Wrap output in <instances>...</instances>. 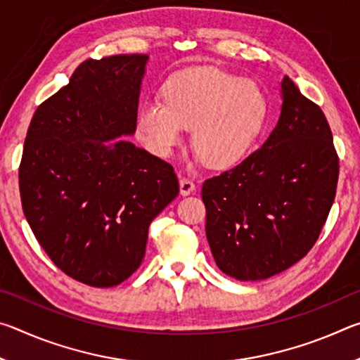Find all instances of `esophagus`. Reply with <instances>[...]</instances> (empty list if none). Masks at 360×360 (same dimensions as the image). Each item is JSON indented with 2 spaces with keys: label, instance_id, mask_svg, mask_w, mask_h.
I'll list each match as a JSON object with an SVG mask.
<instances>
[{
  "label": "esophagus",
  "instance_id": "obj_1",
  "mask_svg": "<svg viewBox=\"0 0 360 360\" xmlns=\"http://www.w3.org/2000/svg\"><path fill=\"white\" fill-rule=\"evenodd\" d=\"M179 191H181V195H184V197H186V195H191L195 191L193 181L188 179V178H182L179 181Z\"/></svg>",
  "mask_w": 360,
  "mask_h": 360
}]
</instances>
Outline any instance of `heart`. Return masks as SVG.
Instances as JSON below:
<instances>
[{
  "mask_svg": "<svg viewBox=\"0 0 360 360\" xmlns=\"http://www.w3.org/2000/svg\"><path fill=\"white\" fill-rule=\"evenodd\" d=\"M163 101H146L138 130L150 152L169 157L184 144L186 130L211 168H230L245 158L266 119L257 84L208 66L176 72L162 89Z\"/></svg>",
  "mask_w": 360,
  "mask_h": 360,
  "instance_id": "obj_1",
  "label": "heart"
}]
</instances>
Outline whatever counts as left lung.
I'll return each mask as SVG.
<instances>
[{
    "instance_id": "1",
    "label": "left lung",
    "mask_w": 360,
    "mask_h": 360,
    "mask_svg": "<svg viewBox=\"0 0 360 360\" xmlns=\"http://www.w3.org/2000/svg\"><path fill=\"white\" fill-rule=\"evenodd\" d=\"M281 94L264 146L202 188L212 257L240 281L275 276L303 259L337 193L338 155L324 112L288 76Z\"/></svg>"
}]
</instances>
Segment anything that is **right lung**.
<instances>
[{"label":"right lung","instance_id":"obj_1","mask_svg":"<svg viewBox=\"0 0 360 360\" xmlns=\"http://www.w3.org/2000/svg\"><path fill=\"white\" fill-rule=\"evenodd\" d=\"M148 60H85L36 109L23 146V214L53 264L94 288L136 271L150 222L179 193L169 163L120 138L136 130Z\"/></svg>","mask_w":360,"mask_h":360}]
</instances>
